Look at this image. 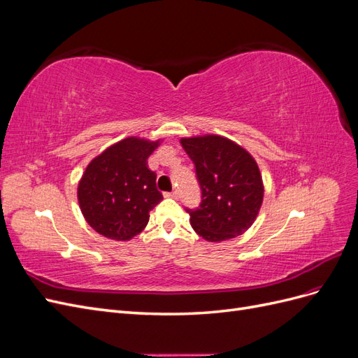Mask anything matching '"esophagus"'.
Instances as JSON below:
<instances>
[{
    "mask_svg": "<svg viewBox=\"0 0 358 358\" xmlns=\"http://www.w3.org/2000/svg\"><path fill=\"white\" fill-rule=\"evenodd\" d=\"M166 197H171V199H176V197H178V191H171V192H166Z\"/></svg>",
    "mask_w": 358,
    "mask_h": 358,
    "instance_id": "obj_1",
    "label": "esophagus"
}]
</instances>
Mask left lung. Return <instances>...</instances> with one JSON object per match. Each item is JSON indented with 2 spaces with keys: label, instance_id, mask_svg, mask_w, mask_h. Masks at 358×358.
<instances>
[{
  "label": "left lung",
  "instance_id": "8db88e82",
  "mask_svg": "<svg viewBox=\"0 0 358 358\" xmlns=\"http://www.w3.org/2000/svg\"><path fill=\"white\" fill-rule=\"evenodd\" d=\"M180 143L196 164L201 188L197 209H187L194 231L208 242L243 234L263 204L264 185L254 157L233 140L216 136L182 137Z\"/></svg>",
  "mask_w": 358,
  "mask_h": 358
}]
</instances>
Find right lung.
<instances>
[{
    "label": "right lung",
    "mask_w": 358,
    "mask_h": 358,
    "mask_svg": "<svg viewBox=\"0 0 358 358\" xmlns=\"http://www.w3.org/2000/svg\"><path fill=\"white\" fill-rule=\"evenodd\" d=\"M161 138L127 137L96 155L86 167L78 187L83 218L112 241H129L143 231L149 212L162 200L157 175L148 158Z\"/></svg>",
    "instance_id": "add662e5"
}]
</instances>
